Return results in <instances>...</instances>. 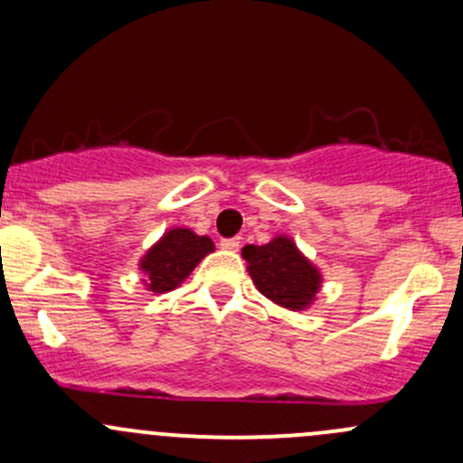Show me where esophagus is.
Here are the masks:
<instances>
[{
    "mask_svg": "<svg viewBox=\"0 0 463 463\" xmlns=\"http://www.w3.org/2000/svg\"><path fill=\"white\" fill-rule=\"evenodd\" d=\"M219 246H222L223 250L235 252V250H240L241 241H240V237H231V240H222V241H219Z\"/></svg>",
    "mask_w": 463,
    "mask_h": 463,
    "instance_id": "obj_1",
    "label": "esophagus"
}]
</instances>
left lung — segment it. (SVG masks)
Masks as SVG:
<instances>
[{"label":"left lung","instance_id":"obj_1","mask_svg":"<svg viewBox=\"0 0 463 463\" xmlns=\"http://www.w3.org/2000/svg\"><path fill=\"white\" fill-rule=\"evenodd\" d=\"M248 275L261 295L288 310H306L321 288V272L290 237L277 235L269 244L241 248Z\"/></svg>","mask_w":463,"mask_h":463}]
</instances>
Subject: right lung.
<instances>
[{
    "mask_svg": "<svg viewBox=\"0 0 463 463\" xmlns=\"http://www.w3.org/2000/svg\"><path fill=\"white\" fill-rule=\"evenodd\" d=\"M213 250L215 244L211 237L197 235L191 228H170L139 260L142 284L157 295L175 290Z\"/></svg>",
    "mask_w": 463,
    "mask_h": 463,
    "instance_id": "right-lung-1",
    "label": "right lung"
}]
</instances>
